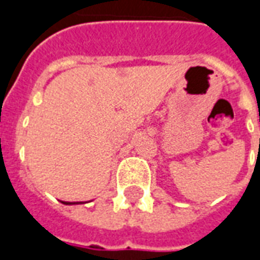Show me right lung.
Masks as SVG:
<instances>
[{
  "mask_svg": "<svg viewBox=\"0 0 260 260\" xmlns=\"http://www.w3.org/2000/svg\"><path fill=\"white\" fill-rule=\"evenodd\" d=\"M61 203H64V205H82L83 202H64V201H61Z\"/></svg>",
  "mask_w": 260,
  "mask_h": 260,
  "instance_id": "1",
  "label": "right lung"
}]
</instances>
